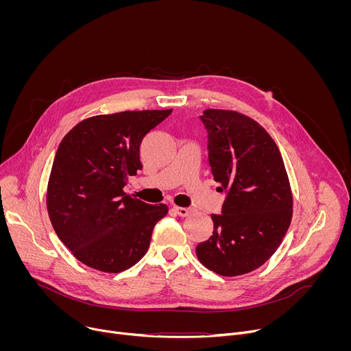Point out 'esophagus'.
<instances>
[{
    "mask_svg": "<svg viewBox=\"0 0 351 351\" xmlns=\"http://www.w3.org/2000/svg\"><path fill=\"white\" fill-rule=\"evenodd\" d=\"M175 211L178 213L179 217H187L191 214V208H184V207H175Z\"/></svg>",
    "mask_w": 351,
    "mask_h": 351,
    "instance_id": "34e87169",
    "label": "esophagus"
}]
</instances>
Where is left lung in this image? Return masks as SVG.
Instances as JSON below:
<instances>
[{
    "label": "left lung",
    "instance_id": "obj_1",
    "mask_svg": "<svg viewBox=\"0 0 351 351\" xmlns=\"http://www.w3.org/2000/svg\"><path fill=\"white\" fill-rule=\"evenodd\" d=\"M208 161L226 190L213 236L195 247L198 261L221 276L264 265L280 245L293 215V194L279 148L254 119L229 110H206Z\"/></svg>",
    "mask_w": 351,
    "mask_h": 351
}]
</instances>
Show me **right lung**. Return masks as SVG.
Listing matches in <instances>:
<instances>
[{"instance_id":"add662e5","label":"right lung","mask_w":351,"mask_h":351,"mask_svg":"<svg viewBox=\"0 0 351 351\" xmlns=\"http://www.w3.org/2000/svg\"><path fill=\"white\" fill-rule=\"evenodd\" d=\"M172 110L123 111L79 122L62 138L47 186V211L60 240L84 265L118 274L147 253L167 204L123 191L141 169L143 137Z\"/></svg>"}]
</instances>
